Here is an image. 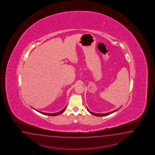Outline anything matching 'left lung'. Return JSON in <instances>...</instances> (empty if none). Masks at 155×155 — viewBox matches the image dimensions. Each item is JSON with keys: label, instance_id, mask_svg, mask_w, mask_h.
Segmentation results:
<instances>
[{"label": "left lung", "instance_id": "left-lung-1", "mask_svg": "<svg viewBox=\"0 0 155 155\" xmlns=\"http://www.w3.org/2000/svg\"><path fill=\"white\" fill-rule=\"evenodd\" d=\"M119 108L118 109H116L115 110H114V111H112V112H110L109 113H104V114H98V113H95L92 112H90L89 110L88 109V112L90 113L91 114H93V115H95V116H97V117H103V116H106V115H109L110 114H112L113 113L115 112L116 111H117L118 110Z\"/></svg>", "mask_w": 155, "mask_h": 155}]
</instances>
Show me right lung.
<instances>
[{"label": "right lung", "instance_id": "obj_1", "mask_svg": "<svg viewBox=\"0 0 155 155\" xmlns=\"http://www.w3.org/2000/svg\"><path fill=\"white\" fill-rule=\"evenodd\" d=\"M66 107H67V106L65 107L64 109H62L61 111H59V112H58L57 113H46L42 112H40V111H38V110H36L37 111V112H40V113H42V114H45V115H49V116H56V115H59V114H61L63 112L64 110H65V109H66Z\"/></svg>", "mask_w": 155, "mask_h": 155}]
</instances>
